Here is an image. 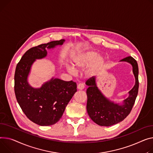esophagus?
<instances>
[{"label":"esophagus","instance_id":"esophagus-1","mask_svg":"<svg viewBox=\"0 0 153 153\" xmlns=\"http://www.w3.org/2000/svg\"><path fill=\"white\" fill-rule=\"evenodd\" d=\"M84 87H85V86H84V85L82 83H79V84L77 85V88H78L79 90H83V89L84 88Z\"/></svg>","mask_w":153,"mask_h":153}]
</instances>
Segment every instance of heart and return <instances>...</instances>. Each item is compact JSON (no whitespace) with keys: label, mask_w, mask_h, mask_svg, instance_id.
Here are the masks:
<instances>
[{"label":"heart","mask_w":153,"mask_h":153,"mask_svg":"<svg viewBox=\"0 0 153 153\" xmlns=\"http://www.w3.org/2000/svg\"><path fill=\"white\" fill-rule=\"evenodd\" d=\"M73 65L75 68L81 69L90 65L88 73L92 74L104 64V59L102 56H98V53L94 50H87L77 53L73 59ZM68 70L69 73H73L74 69L69 66Z\"/></svg>","instance_id":"1"}]
</instances>
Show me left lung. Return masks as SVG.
Segmentation results:
<instances>
[{"mask_svg":"<svg viewBox=\"0 0 153 153\" xmlns=\"http://www.w3.org/2000/svg\"><path fill=\"white\" fill-rule=\"evenodd\" d=\"M120 62L130 63L133 68L135 84L129 91L128 97L122 104L114 103L106 98L97 85L95 77H92L85 82L87 103V111L88 116L94 123L100 126H111L123 121L130 113L138 95V67L137 61L131 56L126 57Z\"/></svg>","mask_w":153,"mask_h":153,"instance_id":"obj_1","label":"left lung"}]
</instances>
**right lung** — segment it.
<instances>
[{"label":"right lung","mask_w":153,"mask_h":153,"mask_svg":"<svg viewBox=\"0 0 153 153\" xmlns=\"http://www.w3.org/2000/svg\"><path fill=\"white\" fill-rule=\"evenodd\" d=\"M65 39L52 41L29 49L17 64L15 73V94L27 117L34 123L48 126L56 124L77 91L76 82L52 77L39 88L29 84L27 78L36 59L47 56L46 49L62 45Z\"/></svg>","instance_id":"right-lung-1"}]
</instances>
